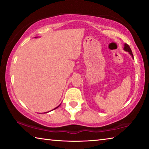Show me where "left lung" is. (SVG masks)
I'll return each mask as SVG.
<instances>
[{
  "instance_id": "1",
  "label": "left lung",
  "mask_w": 149,
  "mask_h": 149,
  "mask_svg": "<svg viewBox=\"0 0 149 149\" xmlns=\"http://www.w3.org/2000/svg\"><path fill=\"white\" fill-rule=\"evenodd\" d=\"M124 50H126V51H127V52H130V54L132 55V57H133V54H132V49H131V48H130V47L129 46V45H128L127 44H125V47H124Z\"/></svg>"
}]
</instances>
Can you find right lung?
Segmentation results:
<instances>
[{"label":"right lung","mask_w":149,"mask_h":149,"mask_svg":"<svg viewBox=\"0 0 149 149\" xmlns=\"http://www.w3.org/2000/svg\"><path fill=\"white\" fill-rule=\"evenodd\" d=\"M58 107H57V108H58ZM54 109H55V108H54Z\"/></svg>","instance_id":"right-lung-1"}]
</instances>
